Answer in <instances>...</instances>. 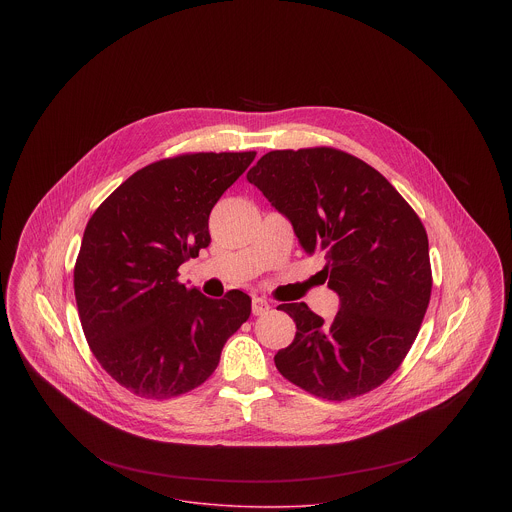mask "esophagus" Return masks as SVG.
I'll use <instances>...</instances> for the list:
<instances>
[{
    "mask_svg": "<svg viewBox=\"0 0 512 512\" xmlns=\"http://www.w3.org/2000/svg\"><path fill=\"white\" fill-rule=\"evenodd\" d=\"M270 311V303L262 297H254L252 299V313L254 315H266Z\"/></svg>",
    "mask_w": 512,
    "mask_h": 512,
    "instance_id": "esophagus-1",
    "label": "esophagus"
}]
</instances>
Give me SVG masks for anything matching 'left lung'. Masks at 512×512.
<instances>
[{
  "instance_id": "left-lung-1",
  "label": "left lung",
  "mask_w": 512,
  "mask_h": 512,
  "mask_svg": "<svg viewBox=\"0 0 512 512\" xmlns=\"http://www.w3.org/2000/svg\"><path fill=\"white\" fill-rule=\"evenodd\" d=\"M248 181L293 224L341 307L325 321L282 303L297 327L276 368L323 400H351L386 382L414 345L432 295L428 234L406 199L363 159L335 147L274 149Z\"/></svg>"
}]
</instances>
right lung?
Segmentation results:
<instances>
[{"label": "right lung", "mask_w": 512, "mask_h": 512, "mask_svg": "<svg viewBox=\"0 0 512 512\" xmlns=\"http://www.w3.org/2000/svg\"><path fill=\"white\" fill-rule=\"evenodd\" d=\"M256 151L159 159L128 177L88 220L74 297L88 347L126 390L167 400L201 386L226 339L250 317V297L211 299L185 288L179 266L211 242L209 215Z\"/></svg>", "instance_id": "obj_1"}]
</instances>
